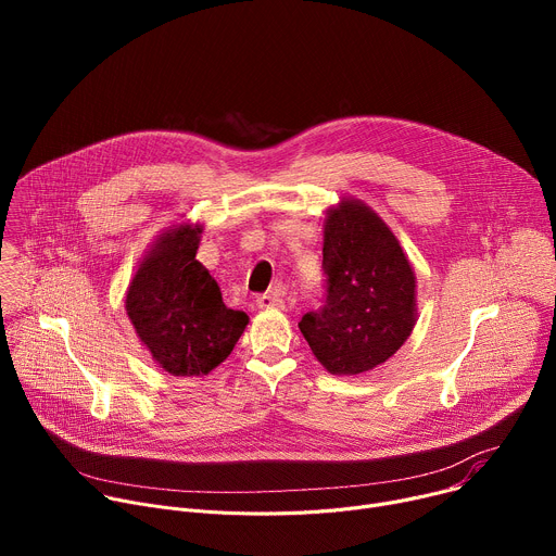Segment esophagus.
<instances>
[{
  "instance_id": "esophagus-1",
  "label": "esophagus",
  "mask_w": 556,
  "mask_h": 556,
  "mask_svg": "<svg viewBox=\"0 0 556 556\" xmlns=\"http://www.w3.org/2000/svg\"><path fill=\"white\" fill-rule=\"evenodd\" d=\"M257 305L260 307H283V301L277 294H260L257 296Z\"/></svg>"
}]
</instances>
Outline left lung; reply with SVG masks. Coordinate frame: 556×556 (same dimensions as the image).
Returning <instances> with one entry per match:
<instances>
[{"label": "left lung", "instance_id": "8db88e82", "mask_svg": "<svg viewBox=\"0 0 556 556\" xmlns=\"http://www.w3.org/2000/svg\"><path fill=\"white\" fill-rule=\"evenodd\" d=\"M324 305L299 330L330 374L382 365L416 326V275L389 226L361 200L343 198L324 224Z\"/></svg>", "mask_w": 556, "mask_h": 556}]
</instances>
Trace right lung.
<instances>
[{
	"mask_svg": "<svg viewBox=\"0 0 556 556\" xmlns=\"http://www.w3.org/2000/svg\"><path fill=\"white\" fill-rule=\"evenodd\" d=\"M200 224L165 230L140 262L125 296L129 321L153 361L172 376H206L232 352L247 312L222 301L217 281L195 260Z\"/></svg>",
	"mask_w": 556,
	"mask_h": 556,
	"instance_id": "right-lung-1",
	"label": "right lung"
}]
</instances>
